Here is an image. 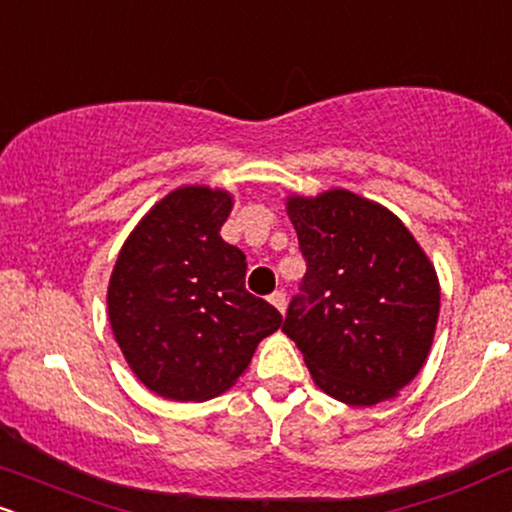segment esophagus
<instances>
[{"instance_id": "1", "label": "esophagus", "mask_w": 512, "mask_h": 512, "mask_svg": "<svg viewBox=\"0 0 512 512\" xmlns=\"http://www.w3.org/2000/svg\"><path fill=\"white\" fill-rule=\"evenodd\" d=\"M269 303H272V305L276 307V310H279L281 315H283V312H286V293H283V291H274L272 295H269Z\"/></svg>"}]
</instances>
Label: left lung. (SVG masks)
Listing matches in <instances>:
<instances>
[{
  "label": "left lung",
  "instance_id": "1",
  "mask_svg": "<svg viewBox=\"0 0 512 512\" xmlns=\"http://www.w3.org/2000/svg\"><path fill=\"white\" fill-rule=\"evenodd\" d=\"M307 262L283 319L312 379L346 405L396 398L417 377L439 322L427 252L391 209L346 188L288 195Z\"/></svg>",
  "mask_w": 512,
  "mask_h": 512
}]
</instances>
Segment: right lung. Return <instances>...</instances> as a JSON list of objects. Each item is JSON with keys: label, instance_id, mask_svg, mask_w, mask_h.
<instances>
[{"label": "right lung", "instance_id": "1", "mask_svg": "<svg viewBox=\"0 0 512 512\" xmlns=\"http://www.w3.org/2000/svg\"><path fill=\"white\" fill-rule=\"evenodd\" d=\"M231 207L229 190H171L116 257L109 324L131 372L162 398L202 403L229 391L283 322L245 291V255L219 236Z\"/></svg>", "mask_w": 512, "mask_h": 512}]
</instances>
